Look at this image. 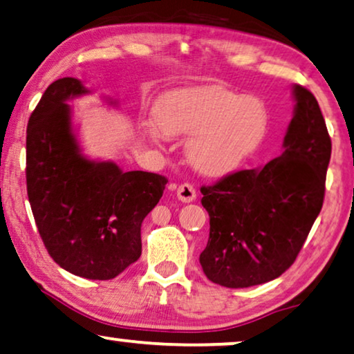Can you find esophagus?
Masks as SVG:
<instances>
[{
	"instance_id": "34e87169",
	"label": "esophagus",
	"mask_w": 354,
	"mask_h": 354,
	"mask_svg": "<svg viewBox=\"0 0 354 354\" xmlns=\"http://www.w3.org/2000/svg\"><path fill=\"white\" fill-rule=\"evenodd\" d=\"M176 196H178V199H180L181 202H192V201H196V189H194V186L185 183V185H181L180 187H178Z\"/></svg>"
}]
</instances>
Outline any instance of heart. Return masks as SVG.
<instances>
[{"instance_id": "heart-1", "label": "heart", "mask_w": 354, "mask_h": 354, "mask_svg": "<svg viewBox=\"0 0 354 354\" xmlns=\"http://www.w3.org/2000/svg\"><path fill=\"white\" fill-rule=\"evenodd\" d=\"M155 126L144 134L155 145L168 138L191 136L186 157L197 171L221 176L236 169L261 147L267 134L268 115L261 98L216 84L176 87L165 92L153 106Z\"/></svg>"}]
</instances>
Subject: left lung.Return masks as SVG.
<instances>
[{
    "label": "left lung",
    "instance_id": "obj_1",
    "mask_svg": "<svg viewBox=\"0 0 354 354\" xmlns=\"http://www.w3.org/2000/svg\"><path fill=\"white\" fill-rule=\"evenodd\" d=\"M293 97L280 157L201 187L210 234L199 262L216 285L248 288L280 277L322 209L332 140L313 93L295 86Z\"/></svg>",
    "mask_w": 354,
    "mask_h": 354
}]
</instances>
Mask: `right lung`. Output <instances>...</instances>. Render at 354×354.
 Wrapping results in <instances>:
<instances>
[{
    "label": "right lung",
    "mask_w": 354,
    "mask_h": 354,
    "mask_svg": "<svg viewBox=\"0 0 354 354\" xmlns=\"http://www.w3.org/2000/svg\"><path fill=\"white\" fill-rule=\"evenodd\" d=\"M84 93L88 91L77 79H58L32 111L27 196L51 259L82 279L111 280L140 257V225L168 180L84 157L68 105Z\"/></svg>",
    "instance_id": "obj_1"
}]
</instances>
